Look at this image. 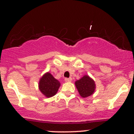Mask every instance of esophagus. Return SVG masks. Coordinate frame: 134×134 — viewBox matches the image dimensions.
Returning <instances> with one entry per match:
<instances>
[{
  "instance_id": "obj_1",
  "label": "esophagus",
  "mask_w": 134,
  "mask_h": 134,
  "mask_svg": "<svg viewBox=\"0 0 134 134\" xmlns=\"http://www.w3.org/2000/svg\"><path fill=\"white\" fill-rule=\"evenodd\" d=\"M65 82H71V79H69V78H65Z\"/></svg>"
}]
</instances>
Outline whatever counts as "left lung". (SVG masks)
<instances>
[{"instance_id": "8db88e82", "label": "left lung", "mask_w": 134, "mask_h": 134, "mask_svg": "<svg viewBox=\"0 0 134 134\" xmlns=\"http://www.w3.org/2000/svg\"><path fill=\"white\" fill-rule=\"evenodd\" d=\"M75 85L80 96L83 98L90 96L94 94L96 90L94 81L87 75H84L81 79L76 81Z\"/></svg>"}]
</instances>
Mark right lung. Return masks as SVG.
I'll return each instance as SVG.
<instances>
[{
	"instance_id": "1",
	"label": "right lung",
	"mask_w": 134,
	"mask_h": 134,
	"mask_svg": "<svg viewBox=\"0 0 134 134\" xmlns=\"http://www.w3.org/2000/svg\"><path fill=\"white\" fill-rule=\"evenodd\" d=\"M60 86V82L48 72L43 75L38 83L40 91L47 98L55 96Z\"/></svg>"
}]
</instances>
